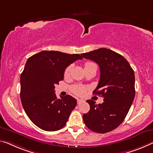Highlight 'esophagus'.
Returning <instances> with one entry per match:
<instances>
[{
	"label": "esophagus",
	"instance_id": "esophagus-1",
	"mask_svg": "<svg viewBox=\"0 0 153 153\" xmlns=\"http://www.w3.org/2000/svg\"><path fill=\"white\" fill-rule=\"evenodd\" d=\"M83 102V101L82 100V99H77V104H80L81 103H82Z\"/></svg>",
	"mask_w": 153,
	"mask_h": 153
}]
</instances>
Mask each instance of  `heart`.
Segmentation results:
<instances>
[{"label":"heart","instance_id":"b5f03b06","mask_svg":"<svg viewBox=\"0 0 153 153\" xmlns=\"http://www.w3.org/2000/svg\"><path fill=\"white\" fill-rule=\"evenodd\" d=\"M91 67H97V65L94 63L93 62H86L85 64H84V68L86 69V68ZM72 69L71 65H69V67H67L65 70L64 72V77L65 78H67L69 77L70 74H71V71ZM86 88L85 86H78V85H75L71 87V91L74 93L75 94H76L77 96H83L86 93Z\"/></svg>","mask_w":153,"mask_h":153}]
</instances>
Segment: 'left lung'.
Returning a JSON list of instances; mask_svg holds the SVG:
<instances>
[{
    "label": "left lung",
    "instance_id": "8db88e82",
    "mask_svg": "<svg viewBox=\"0 0 153 153\" xmlns=\"http://www.w3.org/2000/svg\"><path fill=\"white\" fill-rule=\"evenodd\" d=\"M100 68V79L94 94H101L103 103L97 105L89 99L90 111L83 115L89 129L105 133L117 128L129 112L135 97V74L122 55L107 48L81 54Z\"/></svg>",
    "mask_w": 153,
    "mask_h": 153
}]
</instances>
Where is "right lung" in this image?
<instances>
[{"label":"right lung","instance_id":"1","mask_svg":"<svg viewBox=\"0 0 153 153\" xmlns=\"http://www.w3.org/2000/svg\"><path fill=\"white\" fill-rule=\"evenodd\" d=\"M81 55L58 51H42L28 58L20 76V98L30 120L39 128L55 131L66 125L76 108V99L67 94L57 99L56 84L64 78L70 64Z\"/></svg>","mask_w":153,"mask_h":153}]
</instances>
